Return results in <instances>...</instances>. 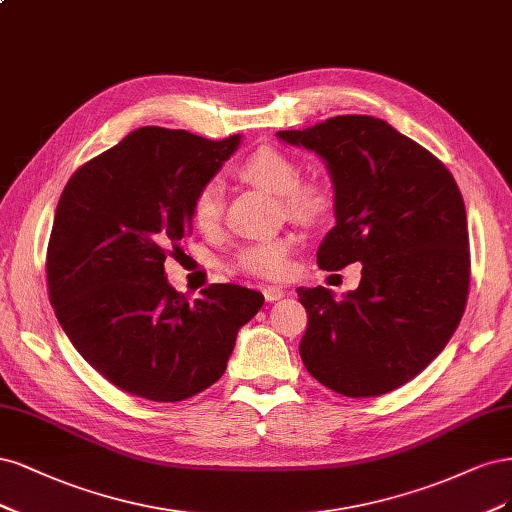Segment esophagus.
I'll return each instance as SVG.
<instances>
[{
	"instance_id": "34e87169",
	"label": "esophagus",
	"mask_w": 512,
	"mask_h": 512,
	"mask_svg": "<svg viewBox=\"0 0 512 512\" xmlns=\"http://www.w3.org/2000/svg\"><path fill=\"white\" fill-rule=\"evenodd\" d=\"M263 298H266L268 302H276L280 298H285V289L278 285H266L263 287Z\"/></svg>"
}]
</instances>
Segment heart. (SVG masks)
Returning a JSON list of instances; mask_svg holds the SVG:
<instances>
[{"label":"heart","mask_w":512,"mask_h":512,"mask_svg":"<svg viewBox=\"0 0 512 512\" xmlns=\"http://www.w3.org/2000/svg\"><path fill=\"white\" fill-rule=\"evenodd\" d=\"M238 174L266 191L283 197L289 217L302 223H319L332 210V191L319 180H304L300 163L274 146H259L238 163ZM223 214V191L219 183H206L195 191L191 219L206 234L217 232ZM293 236H278L253 242L238 253L236 266L242 272L278 278L289 270Z\"/></svg>","instance_id":"obj_1"}]
</instances>
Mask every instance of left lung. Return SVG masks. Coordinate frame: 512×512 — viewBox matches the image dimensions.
<instances>
[{
	"label": "left lung",
	"mask_w": 512,
	"mask_h": 512,
	"mask_svg": "<svg viewBox=\"0 0 512 512\" xmlns=\"http://www.w3.org/2000/svg\"><path fill=\"white\" fill-rule=\"evenodd\" d=\"M315 151L334 185L336 225L317 263H361L355 291L298 289L308 312L306 370L349 398L402 387L432 364L464 315L470 285L466 206L453 174L387 121L344 114L276 131Z\"/></svg>",
	"instance_id": "obj_1"
}]
</instances>
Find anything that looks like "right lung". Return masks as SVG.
I'll return each mask as SVG.
<instances>
[{
  "instance_id": "add662e5",
  "label": "right lung",
  "mask_w": 512,
  "mask_h": 512,
  "mask_svg": "<svg viewBox=\"0 0 512 512\" xmlns=\"http://www.w3.org/2000/svg\"><path fill=\"white\" fill-rule=\"evenodd\" d=\"M242 136L140 127L65 185L46 253L48 295L76 351L119 389L180 402L217 383L259 291L210 285L189 302L163 261L191 229L195 191Z\"/></svg>"
}]
</instances>
